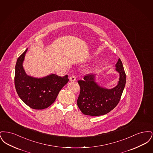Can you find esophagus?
<instances>
[{
	"label": "esophagus",
	"mask_w": 153,
	"mask_h": 153,
	"mask_svg": "<svg viewBox=\"0 0 153 153\" xmlns=\"http://www.w3.org/2000/svg\"><path fill=\"white\" fill-rule=\"evenodd\" d=\"M69 80L71 81H76V77L74 76H72L69 77Z\"/></svg>",
	"instance_id": "1"
}]
</instances>
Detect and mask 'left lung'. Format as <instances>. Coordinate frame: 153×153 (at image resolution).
I'll list each match as a JSON object with an SVG mask.
<instances>
[{"mask_svg": "<svg viewBox=\"0 0 153 153\" xmlns=\"http://www.w3.org/2000/svg\"><path fill=\"white\" fill-rule=\"evenodd\" d=\"M115 68L119 79L117 84L112 88L101 86L96 81L97 74H88L84 80L78 81L80 94L77 105L84 115L96 117L107 114L119 103L126 82V73L120 58Z\"/></svg>", "mask_w": 153, "mask_h": 153, "instance_id": "8db88e82", "label": "left lung"}]
</instances>
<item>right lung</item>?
<instances>
[{"instance_id": "obj_1", "label": "right lung", "mask_w": 153, "mask_h": 153, "mask_svg": "<svg viewBox=\"0 0 153 153\" xmlns=\"http://www.w3.org/2000/svg\"><path fill=\"white\" fill-rule=\"evenodd\" d=\"M26 49L18 58L15 71V86L20 99L30 108L43 109L56 100L61 89L69 81L68 75L59 77L51 73L43 77L27 74L23 66Z\"/></svg>"}]
</instances>
